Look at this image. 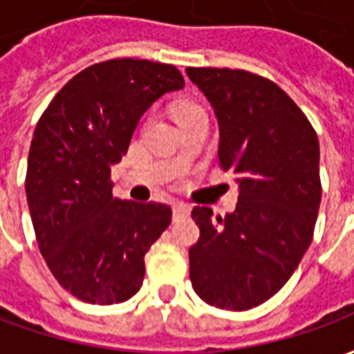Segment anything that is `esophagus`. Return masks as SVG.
Instances as JSON below:
<instances>
[{
    "label": "esophagus",
    "instance_id": "34e87169",
    "mask_svg": "<svg viewBox=\"0 0 354 354\" xmlns=\"http://www.w3.org/2000/svg\"><path fill=\"white\" fill-rule=\"evenodd\" d=\"M189 210L192 208L184 205V203H174L172 205V216H174V220H182V218H187L189 216Z\"/></svg>",
    "mask_w": 354,
    "mask_h": 354
}]
</instances>
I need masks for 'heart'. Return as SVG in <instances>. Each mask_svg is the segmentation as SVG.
I'll use <instances>...</instances> for the list:
<instances>
[{"label":"heart","instance_id":"heart-1","mask_svg":"<svg viewBox=\"0 0 354 354\" xmlns=\"http://www.w3.org/2000/svg\"><path fill=\"white\" fill-rule=\"evenodd\" d=\"M195 113H205V109L201 108L199 104L193 100L178 102L176 108H174V117H176V121H180V119H184V117L187 115H195Z\"/></svg>","mask_w":354,"mask_h":354}]
</instances>
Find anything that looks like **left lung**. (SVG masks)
I'll use <instances>...</instances> for the list:
<instances>
[{
  "label": "left lung",
  "mask_w": 354,
  "mask_h": 354,
  "mask_svg": "<svg viewBox=\"0 0 354 354\" xmlns=\"http://www.w3.org/2000/svg\"><path fill=\"white\" fill-rule=\"evenodd\" d=\"M214 108L220 167L237 174L231 214L193 208L201 237L189 248L197 296L246 311L273 297L309 248L320 207L319 138L296 102L256 73L187 68Z\"/></svg>",
  "instance_id": "1"
}]
</instances>
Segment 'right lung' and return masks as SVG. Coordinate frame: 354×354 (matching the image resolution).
Listing matches in <instances>:
<instances>
[{
    "label": "right lung",
    "instance_id": "add662e5",
    "mask_svg": "<svg viewBox=\"0 0 354 354\" xmlns=\"http://www.w3.org/2000/svg\"><path fill=\"white\" fill-rule=\"evenodd\" d=\"M184 77L172 64L115 58L85 68L37 121L28 155L26 197L35 239L58 284L81 301H127L142 286L144 256L172 210L111 195L146 109Z\"/></svg>",
    "mask_w": 354,
    "mask_h": 354
}]
</instances>
